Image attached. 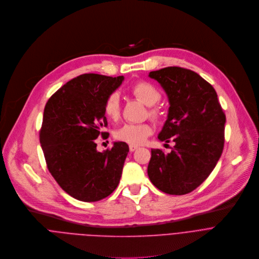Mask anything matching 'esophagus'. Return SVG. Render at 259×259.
I'll return each mask as SVG.
<instances>
[{"mask_svg":"<svg viewBox=\"0 0 259 259\" xmlns=\"http://www.w3.org/2000/svg\"><path fill=\"white\" fill-rule=\"evenodd\" d=\"M138 148H139V147H138V146H136V145H130V151H131V152L136 151Z\"/></svg>","mask_w":259,"mask_h":259,"instance_id":"obj_1","label":"esophagus"}]
</instances>
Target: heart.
<instances>
[{"instance_id":"obj_1","label":"heart","mask_w":259,"mask_h":259,"mask_svg":"<svg viewBox=\"0 0 259 259\" xmlns=\"http://www.w3.org/2000/svg\"><path fill=\"white\" fill-rule=\"evenodd\" d=\"M130 92L136 99L148 106V116L150 118L156 121L161 119L162 111L155 105L161 98V94L156 87L148 81L141 80L134 83ZM104 113L112 120L119 118L120 100L118 94L111 93L107 96L104 102ZM152 134L153 127L149 123H126L115 132V138L131 145H142Z\"/></svg>"}]
</instances>
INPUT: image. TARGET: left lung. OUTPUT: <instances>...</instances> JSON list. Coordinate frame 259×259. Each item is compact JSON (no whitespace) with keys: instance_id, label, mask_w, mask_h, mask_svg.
<instances>
[{"instance_id":"left-lung-1","label":"left lung","mask_w":259,"mask_h":259,"mask_svg":"<svg viewBox=\"0 0 259 259\" xmlns=\"http://www.w3.org/2000/svg\"><path fill=\"white\" fill-rule=\"evenodd\" d=\"M165 91L169 109L158 135L175 142L170 153L151 150L148 176L169 195H185L199 187L215 167L225 144L226 115L213 87L198 73L177 66L149 73Z\"/></svg>"}]
</instances>
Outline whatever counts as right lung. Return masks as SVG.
<instances>
[{
    "instance_id": "add662e5",
    "label": "right lung",
    "mask_w": 259,
    "mask_h": 259,
    "mask_svg": "<svg viewBox=\"0 0 259 259\" xmlns=\"http://www.w3.org/2000/svg\"><path fill=\"white\" fill-rule=\"evenodd\" d=\"M84 73L62 85L47 102L39 142L52 177L71 197L95 202L118 186L128 146L115 142L111 149L97 151L95 140L107 126L104 102L123 81Z\"/></svg>"
}]
</instances>
